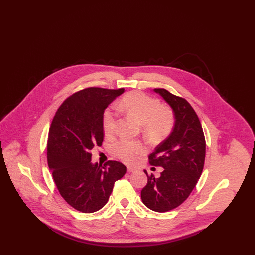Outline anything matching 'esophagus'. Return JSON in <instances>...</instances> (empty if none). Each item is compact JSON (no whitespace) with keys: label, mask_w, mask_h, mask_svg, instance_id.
<instances>
[{"label":"esophagus","mask_w":255,"mask_h":255,"mask_svg":"<svg viewBox=\"0 0 255 255\" xmlns=\"http://www.w3.org/2000/svg\"><path fill=\"white\" fill-rule=\"evenodd\" d=\"M127 170H128V172H133V171H135V168L131 167V166H128V167H127Z\"/></svg>","instance_id":"obj_1"}]
</instances>
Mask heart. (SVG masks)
<instances>
[{"label":"heart","mask_w":255,"mask_h":255,"mask_svg":"<svg viewBox=\"0 0 255 255\" xmlns=\"http://www.w3.org/2000/svg\"><path fill=\"white\" fill-rule=\"evenodd\" d=\"M120 108L125 110L141 126L142 133L153 142H158L169 135L173 130L175 118L168 107L161 106L158 98L150 97L141 92H133L124 96ZM118 115L113 108H107L102 116V128L108 136L116 133ZM112 152L126 163H132L136 156L145 152V147L140 141L122 138L112 146Z\"/></svg>","instance_id":"obj_1"}]
</instances>
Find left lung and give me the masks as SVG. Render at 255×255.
I'll return each instance as SVG.
<instances>
[{
    "instance_id": "8db88e82",
    "label": "left lung",
    "mask_w": 255,
    "mask_h": 255,
    "mask_svg": "<svg viewBox=\"0 0 255 255\" xmlns=\"http://www.w3.org/2000/svg\"><path fill=\"white\" fill-rule=\"evenodd\" d=\"M172 107L175 126L169 136L149 155V163L164 169L159 178L148 175L141 190L142 203L151 210L166 212L179 206L194 189L204 169L206 138L192 106L165 89H155Z\"/></svg>"
}]
</instances>
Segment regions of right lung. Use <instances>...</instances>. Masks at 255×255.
<instances>
[{"label":"right lung","mask_w":255,"mask_h":255,"mask_svg":"<svg viewBox=\"0 0 255 255\" xmlns=\"http://www.w3.org/2000/svg\"><path fill=\"white\" fill-rule=\"evenodd\" d=\"M124 89L90 87L64 100L50 124L48 164L62 198L74 209L96 212L106 205L114 184L126 166L108 160L103 166L91 162L92 150L104 138L102 116Z\"/></svg>","instance_id":"obj_1"}]
</instances>
